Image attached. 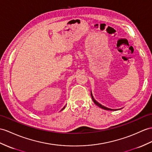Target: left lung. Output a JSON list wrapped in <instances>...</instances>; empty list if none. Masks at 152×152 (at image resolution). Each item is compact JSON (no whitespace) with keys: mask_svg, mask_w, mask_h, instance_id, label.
Wrapping results in <instances>:
<instances>
[{"mask_svg":"<svg viewBox=\"0 0 152 152\" xmlns=\"http://www.w3.org/2000/svg\"><path fill=\"white\" fill-rule=\"evenodd\" d=\"M91 99H92V100H93V101H94V102L95 103V104L97 105V106H98L99 107H100V108H102V109H104V110H111V111H114V110H119V109H111V108H107V107H106V106H102V104H100V103H99L97 101H96V100L94 98V96H93V95H92V93H91Z\"/></svg>","mask_w":152,"mask_h":152,"instance_id":"1","label":"left lung"}]
</instances>
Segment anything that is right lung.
I'll return each mask as SVG.
<instances>
[{
	"instance_id": "right-lung-1",
	"label": "right lung",
	"mask_w": 152,
	"mask_h": 152,
	"mask_svg": "<svg viewBox=\"0 0 152 152\" xmlns=\"http://www.w3.org/2000/svg\"><path fill=\"white\" fill-rule=\"evenodd\" d=\"M64 108H65V106L64 107V108H62V110H63V109H64Z\"/></svg>"
}]
</instances>
